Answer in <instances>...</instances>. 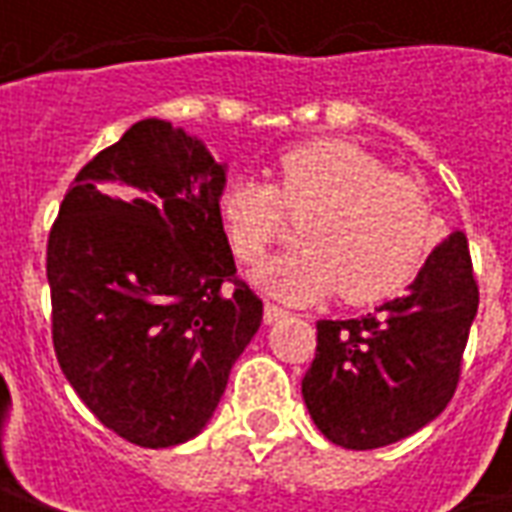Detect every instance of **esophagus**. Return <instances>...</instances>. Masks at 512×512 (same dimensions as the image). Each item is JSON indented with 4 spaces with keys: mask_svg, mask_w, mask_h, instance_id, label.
I'll use <instances>...</instances> for the list:
<instances>
[{
    "mask_svg": "<svg viewBox=\"0 0 512 512\" xmlns=\"http://www.w3.org/2000/svg\"><path fill=\"white\" fill-rule=\"evenodd\" d=\"M285 315H288V310H282L274 301H266V307H263V321L277 323L279 318H285Z\"/></svg>",
    "mask_w": 512,
    "mask_h": 512,
    "instance_id": "obj_1",
    "label": "esophagus"
}]
</instances>
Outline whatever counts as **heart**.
Returning <instances> with one entry per match:
<instances>
[{"mask_svg": "<svg viewBox=\"0 0 512 512\" xmlns=\"http://www.w3.org/2000/svg\"><path fill=\"white\" fill-rule=\"evenodd\" d=\"M235 257L260 266L285 230L301 224V252L257 271L260 288L288 301L340 290L348 304H376L417 277L433 249V208L422 183L345 139L288 147L274 183L235 178L219 200Z\"/></svg>", "mask_w": 512, "mask_h": 512, "instance_id": "heart-1", "label": "heart"}]
</instances>
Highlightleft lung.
<instances>
[{
	"instance_id": "left-lung-1",
	"label": "left lung",
	"mask_w": 512,
	"mask_h": 512,
	"mask_svg": "<svg viewBox=\"0 0 512 512\" xmlns=\"http://www.w3.org/2000/svg\"><path fill=\"white\" fill-rule=\"evenodd\" d=\"M480 304L469 241L450 233L408 293L351 321H318L301 395L332 444L376 450L406 439L450 403Z\"/></svg>"
}]
</instances>
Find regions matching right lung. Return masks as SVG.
<instances>
[{
    "label": "right lung",
    "instance_id": "add662e5",
    "mask_svg": "<svg viewBox=\"0 0 512 512\" xmlns=\"http://www.w3.org/2000/svg\"><path fill=\"white\" fill-rule=\"evenodd\" d=\"M224 167L164 120L90 158L49 230L51 340L62 373L136 447L194 439L263 321L224 235Z\"/></svg>",
    "mask_w": 512,
    "mask_h": 512
}]
</instances>
